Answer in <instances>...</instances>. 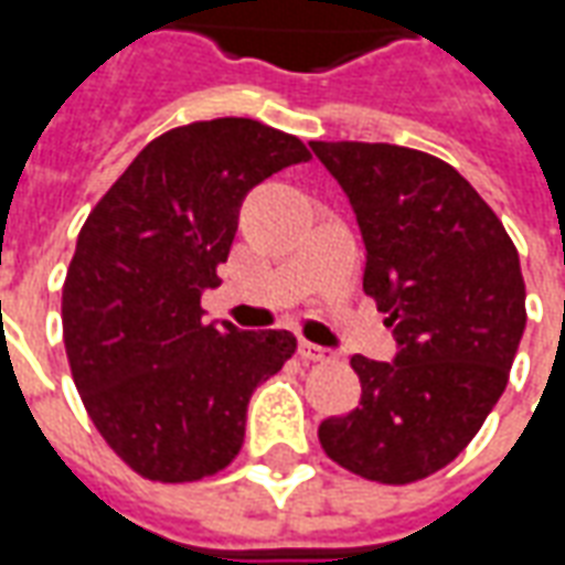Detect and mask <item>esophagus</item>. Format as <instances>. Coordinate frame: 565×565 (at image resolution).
<instances>
[{"instance_id": "34e87169", "label": "esophagus", "mask_w": 565, "mask_h": 565, "mask_svg": "<svg viewBox=\"0 0 565 565\" xmlns=\"http://www.w3.org/2000/svg\"><path fill=\"white\" fill-rule=\"evenodd\" d=\"M299 360H306V363H330L332 351L318 348V344L311 342H299Z\"/></svg>"}]
</instances>
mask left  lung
Instances as JSON below:
<instances>
[{"label": "left lung", "mask_w": 565, "mask_h": 565, "mask_svg": "<svg viewBox=\"0 0 565 565\" xmlns=\"http://www.w3.org/2000/svg\"><path fill=\"white\" fill-rule=\"evenodd\" d=\"M366 242L363 290L399 344L393 363L351 356L360 405L327 417L320 448L348 472L412 484L460 454L509 384L526 327L518 247L493 209L433 153L311 141Z\"/></svg>", "instance_id": "obj_1"}]
</instances>
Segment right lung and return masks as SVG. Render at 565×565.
I'll return each instance as SVG.
<instances>
[{"instance_id": "add662e5", "label": "right lung", "mask_w": 565, "mask_h": 565, "mask_svg": "<svg viewBox=\"0 0 565 565\" xmlns=\"http://www.w3.org/2000/svg\"><path fill=\"white\" fill-rule=\"evenodd\" d=\"M311 153L250 117L162 132L84 221L63 284L68 369L93 426L129 469L186 484L226 469L250 393L294 356L287 330L202 323L250 186Z\"/></svg>"}]
</instances>
